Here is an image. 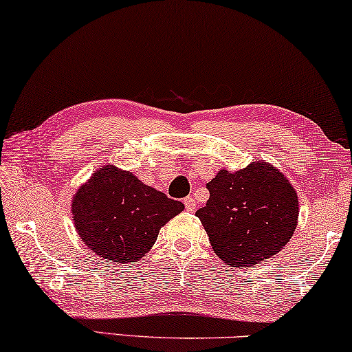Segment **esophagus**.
Masks as SVG:
<instances>
[{"instance_id":"esophagus-1","label":"esophagus","mask_w":352,"mask_h":352,"mask_svg":"<svg viewBox=\"0 0 352 352\" xmlns=\"http://www.w3.org/2000/svg\"><path fill=\"white\" fill-rule=\"evenodd\" d=\"M185 208L189 211V213H192V211L196 210V200H194L192 196H188L185 199Z\"/></svg>"}]
</instances>
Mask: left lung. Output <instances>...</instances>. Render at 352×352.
I'll use <instances>...</instances> for the list:
<instances>
[{"instance_id":"1","label":"left lung","mask_w":352,"mask_h":352,"mask_svg":"<svg viewBox=\"0 0 352 352\" xmlns=\"http://www.w3.org/2000/svg\"><path fill=\"white\" fill-rule=\"evenodd\" d=\"M206 189L210 199L196 216L216 255L227 265L260 263L293 236L299 214L296 191L263 161L238 172L219 170Z\"/></svg>"}]
</instances>
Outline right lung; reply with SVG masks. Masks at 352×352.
Returning <instances> with one entry per match:
<instances>
[{"mask_svg":"<svg viewBox=\"0 0 352 352\" xmlns=\"http://www.w3.org/2000/svg\"><path fill=\"white\" fill-rule=\"evenodd\" d=\"M183 208L182 202L114 166L97 170L72 204L82 243L116 263L142 258L155 244L160 228Z\"/></svg>","mask_w":352,"mask_h":352,"instance_id":"add662e5","label":"right lung"}]
</instances>
